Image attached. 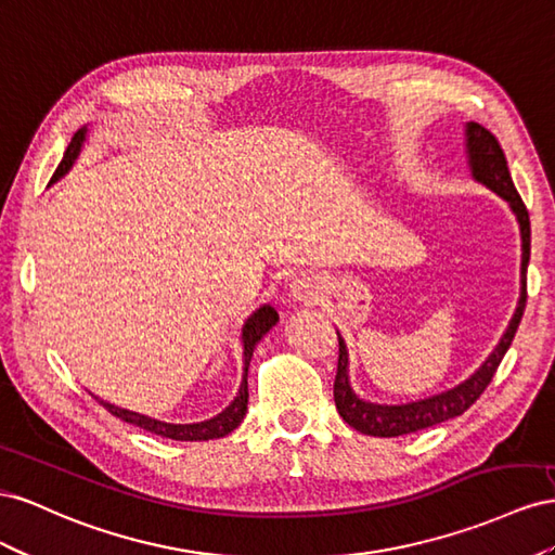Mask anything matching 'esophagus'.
<instances>
[{"label":"esophagus","instance_id":"obj_1","mask_svg":"<svg viewBox=\"0 0 555 555\" xmlns=\"http://www.w3.org/2000/svg\"><path fill=\"white\" fill-rule=\"evenodd\" d=\"M321 295H323L321 281L315 276H297L291 283V297L295 299V302L305 305V307H311V305L319 302Z\"/></svg>","mask_w":555,"mask_h":555}]
</instances>
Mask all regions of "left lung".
I'll return each mask as SVG.
<instances>
[{"mask_svg": "<svg viewBox=\"0 0 555 555\" xmlns=\"http://www.w3.org/2000/svg\"><path fill=\"white\" fill-rule=\"evenodd\" d=\"M465 153L467 165L472 171V179L493 190L500 195L509 209L514 211L518 228H520V297L516 311L512 315L509 325H506L504 335L500 337L498 346L493 348L481 367L474 372L463 384H457L451 390L437 392L433 398L416 400L409 404H376L367 402L356 395L351 388V378H348V351L346 341L339 335V362H337V376H335V404L339 416L353 427V430L372 437H400L409 433L425 430L437 423H444L449 418H455L465 414V411L481 398V392L493 378L498 365L502 362L506 348L512 346V339L518 330L520 319H524L526 309V272L530 262V216L524 199L516 193L509 167H506V157L498 144V139L490 134L479 122L465 125Z\"/></svg>", "mask_w": 555, "mask_h": 555, "instance_id": "1", "label": "left lung"}]
</instances>
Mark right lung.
I'll list each match as a JSON object with an SVG mask.
<instances>
[{"label":"right lung","instance_id":"right-lung-1","mask_svg":"<svg viewBox=\"0 0 555 555\" xmlns=\"http://www.w3.org/2000/svg\"><path fill=\"white\" fill-rule=\"evenodd\" d=\"M86 139H88V128H81L74 134L72 144L65 151V157H62V163L57 165V169L53 173L51 183L60 181L74 167V163L78 160V155H81V151H83ZM276 321H279V313L272 305H262L260 309L253 311L248 319L244 321V327H242L244 374H242L240 392H236V398L223 411H220V414H216L209 421H202V423H165V421H157V418H151V416H144V414H137V411H130V409H120V406L104 402L100 398L98 400L116 418H120L125 423H132V425L141 427V430L153 433L157 437H167V439H177V441H209V439L225 437L246 416V404H248V378L246 376H248V365H250V358H253V348H256V344L267 335L269 330L276 325Z\"/></svg>","mask_w":555,"mask_h":555}]
</instances>
